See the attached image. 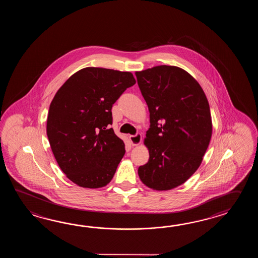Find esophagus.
<instances>
[{
  "label": "esophagus",
  "instance_id": "esophagus-1",
  "mask_svg": "<svg viewBox=\"0 0 258 258\" xmlns=\"http://www.w3.org/2000/svg\"><path fill=\"white\" fill-rule=\"evenodd\" d=\"M129 139H130L133 146H137L142 141V137L139 133H137V135H135V136H130Z\"/></svg>",
  "mask_w": 258,
  "mask_h": 258
}]
</instances>
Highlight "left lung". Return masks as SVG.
I'll list each match as a JSON object with an SVG mask.
<instances>
[{
  "mask_svg": "<svg viewBox=\"0 0 258 258\" xmlns=\"http://www.w3.org/2000/svg\"><path fill=\"white\" fill-rule=\"evenodd\" d=\"M136 76L150 117L145 138L149 159L138 175L149 188L170 190L203 160L212 135L209 101L198 81L179 67L155 66Z\"/></svg>",
  "mask_w": 258,
  "mask_h": 258,
  "instance_id": "8db88e82",
  "label": "left lung"
}]
</instances>
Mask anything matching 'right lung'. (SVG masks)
I'll return each instance as SVG.
<instances>
[{"mask_svg": "<svg viewBox=\"0 0 258 258\" xmlns=\"http://www.w3.org/2000/svg\"><path fill=\"white\" fill-rule=\"evenodd\" d=\"M136 84L129 72L87 67L74 74L49 105L47 136L60 170L77 185H107L125 153L111 108Z\"/></svg>", "mask_w": 258, "mask_h": 258, "instance_id": "1", "label": "right lung"}]
</instances>
